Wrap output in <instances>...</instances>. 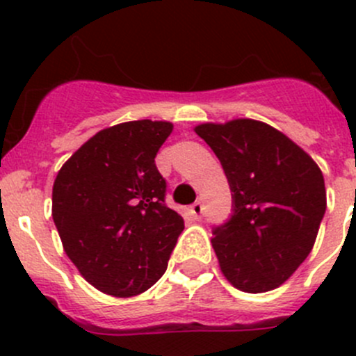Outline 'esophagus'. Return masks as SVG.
Here are the masks:
<instances>
[{
	"instance_id": "esophagus-1",
	"label": "esophagus",
	"mask_w": 356,
	"mask_h": 356,
	"mask_svg": "<svg viewBox=\"0 0 356 356\" xmlns=\"http://www.w3.org/2000/svg\"><path fill=\"white\" fill-rule=\"evenodd\" d=\"M203 211H204L203 201H196L195 204H191V213H193V217L196 218V220H200L201 215H203Z\"/></svg>"
}]
</instances>
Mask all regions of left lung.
I'll list each match as a JSON object with an SVG mask.
<instances>
[{
	"instance_id": "8db88e82",
	"label": "left lung",
	"mask_w": 356,
	"mask_h": 356,
	"mask_svg": "<svg viewBox=\"0 0 356 356\" xmlns=\"http://www.w3.org/2000/svg\"><path fill=\"white\" fill-rule=\"evenodd\" d=\"M195 132L220 160L232 193L231 218L211 238L222 274L245 293L279 288L317 239L327 207L322 170L265 122H207Z\"/></svg>"
}]
</instances>
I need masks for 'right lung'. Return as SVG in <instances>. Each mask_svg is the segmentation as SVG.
<instances>
[{
    "label": "right lung",
    "instance_id": "obj_1",
    "mask_svg": "<svg viewBox=\"0 0 356 356\" xmlns=\"http://www.w3.org/2000/svg\"><path fill=\"white\" fill-rule=\"evenodd\" d=\"M174 125L132 120L96 132L60 168L53 222L82 277L115 298L138 296L167 270L184 229L165 204L155 156Z\"/></svg>",
    "mask_w": 356,
    "mask_h": 356
}]
</instances>
